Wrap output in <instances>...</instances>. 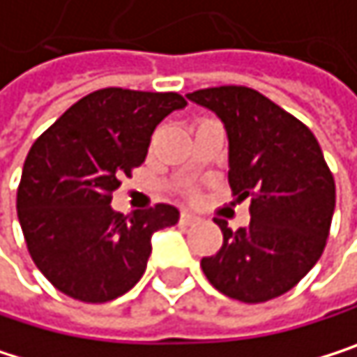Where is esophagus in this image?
<instances>
[{"mask_svg": "<svg viewBox=\"0 0 357 357\" xmlns=\"http://www.w3.org/2000/svg\"><path fill=\"white\" fill-rule=\"evenodd\" d=\"M193 220H195V214H191V212H183L181 214V222H183V225H191Z\"/></svg>", "mask_w": 357, "mask_h": 357, "instance_id": "34e87169", "label": "esophagus"}]
</instances>
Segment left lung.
Instances as JSON below:
<instances>
[{
    "label": "left lung",
    "instance_id": "obj_1",
    "mask_svg": "<svg viewBox=\"0 0 357 357\" xmlns=\"http://www.w3.org/2000/svg\"><path fill=\"white\" fill-rule=\"evenodd\" d=\"M187 98L212 111L229 141V187L250 197V225L216 220L222 246L202 259L208 282L229 298L263 303L294 288L324 252L335 178L311 130L244 86L206 88Z\"/></svg>",
    "mask_w": 357,
    "mask_h": 357
}]
</instances>
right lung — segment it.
Listing matches in <instances>:
<instances>
[{
  "mask_svg": "<svg viewBox=\"0 0 357 357\" xmlns=\"http://www.w3.org/2000/svg\"><path fill=\"white\" fill-rule=\"evenodd\" d=\"M185 105L176 92L96 90L33 143L18 220L33 263L67 296L107 303L126 294L147 269L151 236L178 222L170 204L123 216L111 193L145 162L155 126Z\"/></svg>",
  "mask_w": 357,
  "mask_h": 357,
  "instance_id": "1",
  "label": "right lung"
}]
</instances>
